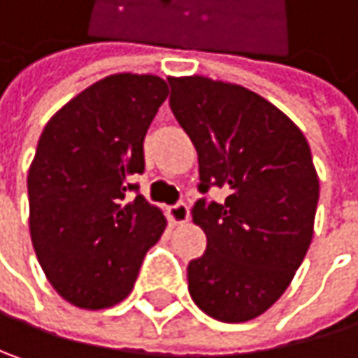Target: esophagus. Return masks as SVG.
I'll use <instances>...</instances> for the list:
<instances>
[{"instance_id": "1", "label": "esophagus", "mask_w": 358, "mask_h": 358, "mask_svg": "<svg viewBox=\"0 0 358 358\" xmlns=\"http://www.w3.org/2000/svg\"><path fill=\"white\" fill-rule=\"evenodd\" d=\"M188 217H190V211H188V205H186V203H178V205H174V207L168 209V219H170L172 225H182V223H186Z\"/></svg>"}]
</instances>
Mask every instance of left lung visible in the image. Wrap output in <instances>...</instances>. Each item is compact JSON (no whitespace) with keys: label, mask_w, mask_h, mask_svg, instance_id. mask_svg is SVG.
Listing matches in <instances>:
<instances>
[{"label":"left lung","mask_w":358,"mask_h":358,"mask_svg":"<svg viewBox=\"0 0 358 358\" xmlns=\"http://www.w3.org/2000/svg\"><path fill=\"white\" fill-rule=\"evenodd\" d=\"M170 108L199 153L192 221L207 250L188 264L192 301L219 322L258 317L291 285L313 238L320 180L308 139L275 104L238 83L170 78Z\"/></svg>","instance_id":"obj_1"}]
</instances>
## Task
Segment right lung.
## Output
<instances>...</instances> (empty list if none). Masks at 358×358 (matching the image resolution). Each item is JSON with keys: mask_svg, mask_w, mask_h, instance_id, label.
<instances>
[{"mask_svg": "<svg viewBox=\"0 0 358 358\" xmlns=\"http://www.w3.org/2000/svg\"><path fill=\"white\" fill-rule=\"evenodd\" d=\"M151 73H114L52 114L28 170L30 238L52 289L82 309L113 308L139 275L164 229L143 194V139L168 98Z\"/></svg>", "mask_w": 358, "mask_h": 358, "instance_id": "obj_1", "label": "right lung"}]
</instances>
